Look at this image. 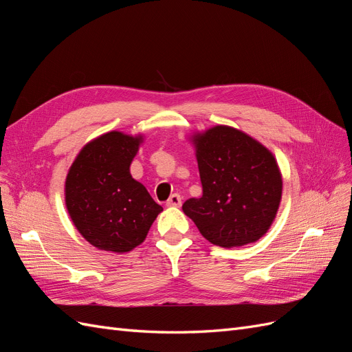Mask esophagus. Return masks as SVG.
Segmentation results:
<instances>
[{
  "mask_svg": "<svg viewBox=\"0 0 352 352\" xmlns=\"http://www.w3.org/2000/svg\"><path fill=\"white\" fill-rule=\"evenodd\" d=\"M166 206L167 207H180L182 206V198H180V195H177V194L170 195V198L166 201Z\"/></svg>",
  "mask_w": 352,
  "mask_h": 352,
  "instance_id": "1",
  "label": "esophagus"
}]
</instances>
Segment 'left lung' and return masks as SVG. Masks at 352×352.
<instances>
[{"instance_id": "8db88e82", "label": "left lung", "mask_w": 352, "mask_h": 352, "mask_svg": "<svg viewBox=\"0 0 352 352\" xmlns=\"http://www.w3.org/2000/svg\"><path fill=\"white\" fill-rule=\"evenodd\" d=\"M202 197L182 210L202 236L223 248L258 241L272 226L282 199V175L274 155L258 141L217 124L190 138Z\"/></svg>"}]
</instances>
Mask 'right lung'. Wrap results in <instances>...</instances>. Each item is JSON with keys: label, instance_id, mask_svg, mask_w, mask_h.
Instances as JSON below:
<instances>
[{"label": "right lung", "instance_id": "add662e5", "mask_svg": "<svg viewBox=\"0 0 352 352\" xmlns=\"http://www.w3.org/2000/svg\"><path fill=\"white\" fill-rule=\"evenodd\" d=\"M142 135L107 132L85 145L66 177L69 216L95 248L117 254L141 245L163 207L131 175Z\"/></svg>", "mask_w": 352, "mask_h": 352}]
</instances>
